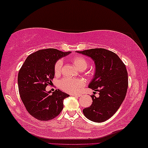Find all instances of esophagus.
I'll return each mask as SVG.
<instances>
[{
	"instance_id": "34e87169",
	"label": "esophagus",
	"mask_w": 148,
	"mask_h": 148,
	"mask_svg": "<svg viewBox=\"0 0 148 148\" xmlns=\"http://www.w3.org/2000/svg\"><path fill=\"white\" fill-rule=\"evenodd\" d=\"M71 96H75V97H80L81 95L80 94H71Z\"/></svg>"
}]
</instances>
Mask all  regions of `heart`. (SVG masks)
<instances>
[{
  "label": "heart",
  "mask_w": 148,
  "mask_h": 148,
  "mask_svg": "<svg viewBox=\"0 0 148 148\" xmlns=\"http://www.w3.org/2000/svg\"><path fill=\"white\" fill-rule=\"evenodd\" d=\"M71 60L74 66L79 71H84L88 67V61L84 56H75L71 58ZM62 61L58 60L54 64V72L55 75H59L61 73ZM85 86V82L81 79H69L63 78L59 82V87L64 92L73 94L77 93Z\"/></svg>",
  "instance_id": "1"
}]
</instances>
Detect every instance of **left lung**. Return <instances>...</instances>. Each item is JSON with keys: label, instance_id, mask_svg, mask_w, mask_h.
<instances>
[{"label": "left lung", "instance_id": "obj_1", "mask_svg": "<svg viewBox=\"0 0 148 148\" xmlns=\"http://www.w3.org/2000/svg\"><path fill=\"white\" fill-rule=\"evenodd\" d=\"M90 56L96 65L94 79L89 88L99 92V97L91 96L93 102L83 112L89 120L104 122L118 110L126 96L128 74L126 66L116 54L104 48L77 51Z\"/></svg>", "mask_w": 148, "mask_h": 148}]
</instances>
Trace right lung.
I'll return each instance as SVG.
<instances>
[{"mask_svg":"<svg viewBox=\"0 0 148 148\" xmlns=\"http://www.w3.org/2000/svg\"><path fill=\"white\" fill-rule=\"evenodd\" d=\"M70 53L54 48L38 50L27 56L20 69V97L27 112L38 120L48 121L57 116L63 108V100L69 96L59 90L50 94L46 88L54 77V64Z\"/></svg>","mask_w":148,"mask_h":148,"instance_id":"right-lung-1","label":"right lung"}]
</instances>
